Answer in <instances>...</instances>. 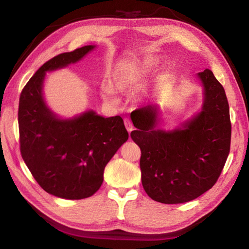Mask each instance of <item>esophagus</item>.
<instances>
[{"mask_svg": "<svg viewBox=\"0 0 249 249\" xmlns=\"http://www.w3.org/2000/svg\"><path fill=\"white\" fill-rule=\"evenodd\" d=\"M124 125L129 133H131L134 130V126H133V124L130 120V118H124Z\"/></svg>", "mask_w": 249, "mask_h": 249, "instance_id": "34e87169", "label": "esophagus"}]
</instances>
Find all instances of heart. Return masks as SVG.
I'll return each mask as SVG.
<instances>
[{
  "label": "heart",
  "instance_id": "heart-1",
  "mask_svg": "<svg viewBox=\"0 0 249 249\" xmlns=\"http://www.w3.org/2000/svg\"><path fill=\"white\" fill-rule=\"evenodd\" d=\"M155 64V61L153 59H145L144 61H143L142 63V66L140 67V71L141 72H145L147 71L148 70H150L153 67V65ZM138 72V71H137ZM117 84L119 87H124V83L122 80H118L117 81ZM103 94H104V97L105 99H107L109 101H114V97H113V91L111 90V88L109 87H104L103 89Z\"/></svg>",
  "mask_w": 249,
  "mask_h": 249
}]
</instances>
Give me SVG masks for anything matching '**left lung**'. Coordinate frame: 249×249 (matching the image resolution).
Wrapping results in <instances>:
<instances>
[{
  "instance_id": "8db88e82",
  "label": "left lung",
  "mask_w": 249,
  "mask_h": 249,
  "mask_svg": "<svg viewBox=\"0 0 249 249\" xmlns=\"http://www.w3.org/2000/svg\"><path fill=\"white\" fill-rule=\"evenodd\" d=\"M197 77L203 86L202 109L180 127L158 129V105L134 111L137 130L131 137L141 149V182L156 201L197 198L215 185L230 154L231 124L224 88L208 69Z\"/></svg>"
}]
</instances>
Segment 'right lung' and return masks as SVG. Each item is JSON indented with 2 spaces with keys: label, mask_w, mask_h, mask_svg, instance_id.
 <instances>
[{
  "label": "right lung",
  "mask_w": 249,
  "mask_h": 249,
  "mask_svg": "<svg viewBox=\"0 0 249 249\" xmlns=\"http://www.w3.org/2000/svg\"><path fill=\"white\" fill-rule=\"evenodd\" d=\"M95 46H85L50 59L21 90L18 105L20 154L44 191L65 199L93 195L104 170L129 138L120 116L105 118L92 110L71 119L57 117L42 94L46 71L76 63Z\"/></svg>",
  "instance_id": "add662e5"
}]
</instances>
